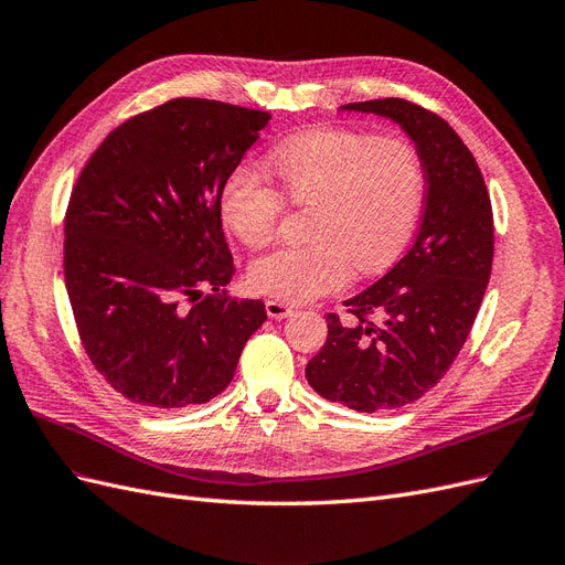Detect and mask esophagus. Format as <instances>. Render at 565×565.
I'll return each instance as SVG.
<instances>
[{
    "label": "esophagus",
    "mask_w": 565,
    "mask_h": 565,
    "mask_svg": "<svg viewBox=\"0 0 565 565\" xmlns=\"http://www.w3.org/2000/svg\"><path fill=\"white\" fill-rule=\"evenodd\" d=\"M265 310H267V315H269L271 319H286L288 315L294 312L291 305H286V302H281V300H267V302H265Z\"/></svg>",
    "instance_id": "1"
}]
</instances>
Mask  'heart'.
Segmentation results:
<instances>
[{"mask_svg": "<svg viewBox=\"0 0 565 565\" xmlns=\"http://www.w3.org/2000/svg\"><path fill=\"white\" fill-rule=\"evenodd\" d=\"M267 160L286 199L312 205L310 241L257 257L248 269L257 294L308 302L343 288L352 265L374 274L405 248L426 193L424 160L409 141L321 127L281 141ZM284 205L260 170L238 166L224 177L222 220L250 248L274 238Z\"/></svg>", "mask_w": 565, "mask_h": 565, "instance_id": "obj_1", "label": "heart"}]
</instances>
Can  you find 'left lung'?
I'll return each mask as SVG.
<instances>
[{
  "label": "left lung",
  "instance_id": "obj_1",
  "mask_svg": "<svg viewBox=\"0 0 565 565\" xmlns=\"http://www.w3.org/2000/svg\"><path fill=\"white\" fill-rule=\"evenodd\" d=\"M402 125L426 170L422 227L402 260L329 312L327 343L305 366L312 388L358 412L416 402L452 366L490 281L494 224L473 153L440 116L407 99L348 104Z\"/></svg>",
  "mask_w": 565,
  "mask_h": 565
}]
</instances>
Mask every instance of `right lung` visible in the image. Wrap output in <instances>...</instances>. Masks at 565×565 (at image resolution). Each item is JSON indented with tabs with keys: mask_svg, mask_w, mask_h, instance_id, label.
I'll use <instances>...</instances> for the list:
<instances>
[{
	"mask_svg": "<svg viewBox=\"0 0 565 565\" xmlns=\"http://www.w3.org/2000/svg\"><path fill=\"white\" fill-rule=\"evenodd\" d=\"M269 113L180 96L118 125L79 172L63 277L79 341L110 388L156 412L227 388L263 300L232 298L220 189Z\"/></svg>",
	"mask_w": 565,
	"mask_h": 565,
	"instance_id": "right-lung-1",
	"label": "right lung"
}]
</instances>
